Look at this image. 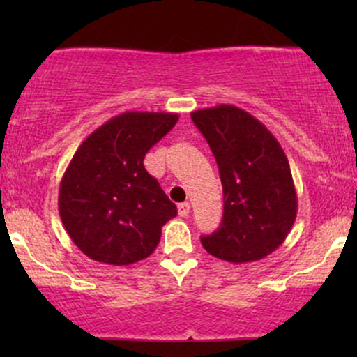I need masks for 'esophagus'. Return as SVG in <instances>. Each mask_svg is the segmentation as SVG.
Masks as SVG:
<instances>
[{
	"instance_id": "34e87169",
	"label": "esophagus",
	"mask_w": 357,
	"mask_h": 357,
	"mask_svg": "<svg viewBox=\"0 0 357 357\" xmlns=\"http://www.w3.org/2000/svg\"><path fill=\"white\" fill-rule=\"evenodd\" d=\"M190 210H191V204L188 203V202L178 204V213H179V216H188V215H190Z\"/></svg>"
}]
</instances>
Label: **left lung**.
I'll return each mask as SVG.
<instances>
[{
    "label": "left lung",
    "instance_id": "1",
    "mask_svg": "<svg viewBox=\"0 0 357 357\" xmlns=\"http://www.w3.org/2000/svg\"><path fill=\"white\" fill-rule=\"evenodd\" d=\"M215 154L223 186V221L203 236L208 253L248 264L284 243L297 216V192L289 159L273 134L235 105L191 112Z\"/></svg>",
    "mask_w": 357,
    "mask_h": 357
}]
</instances>
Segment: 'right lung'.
Instances as JSON below:
<instances>
[{
  "label": "right lung",
  "instance_id": "obj_1",
  "mask_svg": "<svg viewBox=\"0 0 357 357\" xmlns=\"http://www.w3.org/2000/svg\"><path fill=\"white\" fill-rule=\"evenodd\" d=\"M173 112H124L93 130L65 169L59 190L61 223L92 260H144L178 208L144 167V155L173 129Z\"/></svg>",
  "mask_w": 357,
  "mask_h": 357
}]
</instances>
